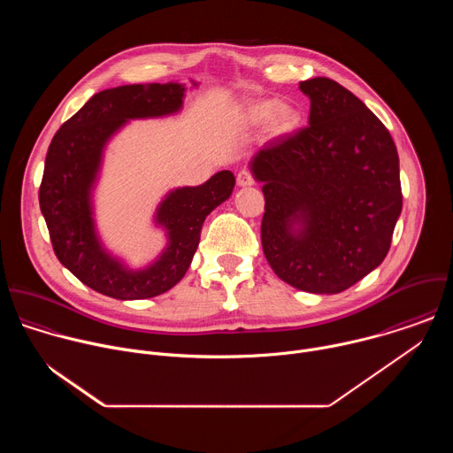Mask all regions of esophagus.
I'll return each instance as SVG.
<instances>
[{"mask_svg":"<svg viewBox=\"0 0 453 453\" xmlns=\"http://www.w3.org/2000/svg\"><path fill=\"white\" fill-rule=\"evenodd\" d=\"M236 184L238 186H242V188H245V186H252L254 184V177H252V173L249 172V170H240L238 172V175H236Z\"/></svg>","mask_w":453,"mask_h":453,"instance_id":"1","label":"esophagus"}]
</instances>
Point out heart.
<instances>
[{
	"label": "heart",
	"instance_id": "obj_1",
	"mask_svg": "<svg viewBox=\"0 0 453 453\" xmlns=\"http://www.w3.org/2000/svg\"><path fill=\"white\" fill-rule=\"evenodd\" d=\"M243 121L257 127L267 121L269 133L274 138L288 136L301 127L303 112L292 102H278L276 98H262L249 104L243 111Z\"/></svg>",
	"mask_w": 453,
	"mask_h": 453
}]
</instances>
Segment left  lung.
I'll return each instance as SVG.
<instances>
[{"label": "left lung", "mask_w": 453, "mask_h": 453, "mask_svg": "<svg viewBox=\"0 0 453 453\" xmlns=\"http://www.w3.org/2000/svg\"><path fill=\"white\" fill-rule=\"evenodd\" d=\"M308 127L250 159L262 182V245L280 280L311 294H339L389 252L402 213L400 159L385 125L339 82L299 84Z\"/></svg>", "instance_id": "8db88e82"}]
</instances>
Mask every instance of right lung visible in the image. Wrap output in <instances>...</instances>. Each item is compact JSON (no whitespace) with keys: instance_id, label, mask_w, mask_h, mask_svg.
I'll list each match as a JSON object with an SVG mask.
<instances>
[{"instance_id":"right-lung-1","label":"right lung","mask_w":453,"mask_h":453,"mask_svg":"<svg viewBox=\"0 0 453 453\" xmlns=\"http://www.w3.org/2000/svg\"><path fill=\"white\" fill-rule=\"evenodd\" d=\"M193 86H197L193 82ZM186 88L119 86L93 95L53 136L39 188V204L58 262L89 288L121 301L159 296L186 274L206 217L229 199L234 175L215 173L201 186L172 189L156 211L168 243L145 269H128L102 245L93 219V188L104 149L128 119L161 118L182 107Z\"/></svg>"}]
</instances>
